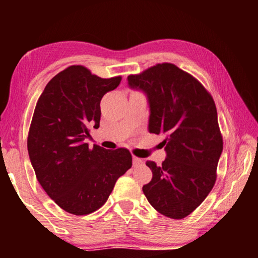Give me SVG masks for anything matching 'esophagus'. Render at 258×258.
I'll use <instances>...</instances> for the list:
<instances>
[{"label":"esophagus","mask_w":258,"mask_h":258,"mask_svg":"<svg viewBox=\"0 0 258 258\" xmlns=\"http://www.w3.org/2000/svg\"><path fill=\"white\" fill-rule=\"evenodd\" d=\"M143 164V160L141 158H138V157H133V166L137 167V166H141Z\"/></svg>","instance_id":"34e87169"}]
</instances>
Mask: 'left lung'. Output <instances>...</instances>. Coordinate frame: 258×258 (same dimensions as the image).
I'll return each instance as SVG.
<instances>
[{"label": "left lung", "mask_w": 258, "mask_h": 258, "mask_svg": "<svg viewBox=\"0 0 258 258\" xmlns=\"http://www.w3.org/2000/svg\"><path fill=\"white\" fill-rule=\"evenodd\" d=\"M128 85L142 90L150 104L149 132L164 134L167 157L142 190L163 215L181 220L195 211L216 182L223 138L211 93L197 78L164 62L130 75Z\"/></svg>", "instance_id": "1"}]
</instances>
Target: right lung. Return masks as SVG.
Segmentation results:
<instances>
[{
    "label": "right lung",
    "instance_id": "right-lung-1",
    "mask_svg": "<svg viewBox=\"0 0 258 258\" xmlns=\"http://www.w3.org/2000/svg\"><path fill=\"white\" fill-rule=\"evenodd\" d=\"M120 81L74 64L47 83L35 107L27 139L30 163L47 196L74 215L102 207L118 177L132 167L125 148L90 149L85 143L90 127L100 125L102 97Z\"/></svg>",
    "mask_w": 258,
    "mask_h": 258
}]
</instances>
